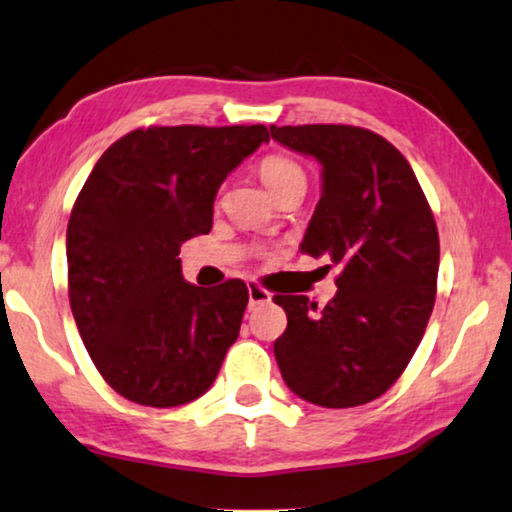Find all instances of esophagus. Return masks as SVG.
I'll return each mask as SVG.
<instances>
[{
    "label": "esophagus",
    "mask_w": 512,
    "mask_h": 512,
    "mask_svg": "<svg viewBox=\"0 0 512 512\" xmlns=\"http://www.w3.org/2000/svg\"><path fill=\"white\" fill-rule=\"evenodd\" d=\"M269 301H271L269 290H264V287L257 285V283L248 285V304H250V308H255L259 304H269Z\"/></svg>",
    "instance_id": "obj_1"
}]
</instances>
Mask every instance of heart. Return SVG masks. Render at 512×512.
Returning <instances> with one entry per match:
<instances>
[{
    "instance_id": "b5f03b06",
    "label": "heart",
    "mask_w": 512,
    "mask_h": 512,
    "mask_svg": "<svg viewBox=\"0 0 512 512\" xmlns=\"http://www.w3.org/2000/svg\"><path fill=\"white\" fill-rule=\"evenodd\" d=\"M259 176H262V181L269 185V190L276 197H280L287 190H294V187H306L304 167L287 155H266L259 162Z\"/></svg>"
}]
</instances>
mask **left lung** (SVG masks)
Segmentation results:
<instances>
[{"label":"left lung","instance_id":"8db88e82","mask_svg":"<svg viewBox=\"0 0 512 512\" xmlns=\"http://www.w3.org/2000/svg\"><path fill=\"white\" fill-rule=\"evenodd\" d=\"M271 136L322 164V197L301 253L336 266V297H273L287 329L273 343L285 385L304 401L352 408L378 399L406 369L436 301L438 229L397 148L352 125L276 127Z\"/></svg>","mask_w":512,"mask_h":512}]
</instances>
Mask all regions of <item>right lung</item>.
Listing matches in <instances>:
<instances>
[{"label": "right lung", "mask_w": 512, "mask_h": 512, "mask_svg": "<svg viewBox=\"0 0 512 512\" xmlns=\"http://www.w3.org/2000/svg\"><path fill=\"white\" fill-rule=\"evenodd\" d=\"M266 141L264 125L134 129L85 181L67 227L69 304L120 397L174 408L213 385L239 338L248 287L187 283L178 253L211 232L218 187Z\"/></svg>", "instance_id": "add662e5"}]
</instances>
